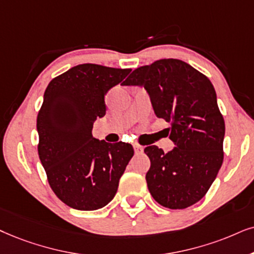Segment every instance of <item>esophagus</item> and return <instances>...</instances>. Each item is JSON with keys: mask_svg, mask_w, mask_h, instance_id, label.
<instances>
[{"mask_svg": "<svg viewBox=\"0 0 254 254\" xmlns=\"http://www.w3.org/2000/svg\"><path fill=\"white\" fill-rule=\"evenodd\" d=\"M133 149L136 153H142L144 151V147L142 145H139V144H133Z\"/></svg>", "mask_w": 254, "mask_h": 254, "instance_id": "obj_1", "label": "esophagus"}]
</instances>
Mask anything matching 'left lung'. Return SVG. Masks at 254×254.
<instances>
[{"mask_svg":"<svg viewBox=\"0 0 254 254\" xmlns=\"http://www.w3.org/2000/svg\"><path fill=\"white\" fill-rule=\"evenodd\" d=\"M124 85L144 86L156 116L170 123L175 143L164 153L156 145L144 152L151 165L145 178L151 195L162 206L181 210L197 203L223 164L225 122L210 79L181 60H158L134 69Z\"/></svg>","mask_w":254,"mask_h":254,"instance_id":"left-lung-1","label":"left lung"}]
</instances>
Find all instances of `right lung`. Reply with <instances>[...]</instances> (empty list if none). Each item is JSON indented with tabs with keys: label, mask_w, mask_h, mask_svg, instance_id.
<instances>
[{
	"label": "right lung",
	"mask_w": 254,
	"mask_h": 254,
	"mask_svg": "<svg viewBox=\"0 0 254 254\" xmlns=\"http://www.w3.org/2000/svg\"><path fill=\"white\" fill-rule=\"evenodd\" d=\"M130 71L79 64L51 79L44 91L36 124L38 156L51 190L76 210L110 203L133 156L129 143L92 136L94 122L105 115V94Z\"/></svg>",
	"instance_id": "add662e5"
}]
</instances>
